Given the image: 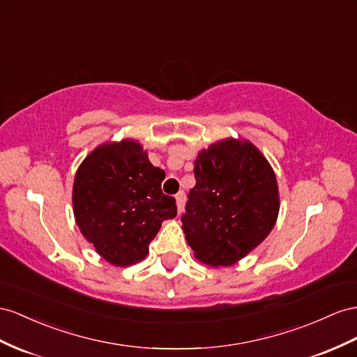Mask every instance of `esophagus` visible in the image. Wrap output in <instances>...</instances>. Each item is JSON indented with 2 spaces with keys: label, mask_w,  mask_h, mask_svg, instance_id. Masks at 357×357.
I'll list each match as a JSON object with an SVG mask.
<instances>
[{
  "label": "esophagus",
  "mask_w": 357,
  "mask_h": 357,
  "mask_svg": "<svg viewBox=\"0 0 357 357\" xmlns=\"http://www.w3.org/2000/svg\"><path fill=\"white\" fill-rule=\"evenodd\" d=\"M176 199V208H178V213L181 214L182 211H184V202H185V195L184 191H179V193L175 196Z\"/></svg>",
  "instance_id": "esophagus-1"
}]
</instances>
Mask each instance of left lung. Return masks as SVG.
I'll list each match as a JSON object with an SVG mask.
<instances>
[{
	"label": "left lung",
	"mask_w": 357,
	"mask_h": 357,
	"mask_svg": "<svg viewBox=\"0 0 357 357\" xmlns=\"http://www.w3.org/2000/svg\"><path fill=\"white\" fill-rule=\"evenodd\" d=\"M195 178L181 217L187 243L208 266H234L278 220L276 175L257 146L225 139L197 153Z\"/></svg>",
	"instance_id": "left-lung-1"
}]
</instances>
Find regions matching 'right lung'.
Here are the masks:
<instances>
[{
	"label": "right lung",
	"mask_w": 357,
	"mask_h": 357,
	"mask_svg": "<svg viewBox=\"0 0 357 357\" xmlns=\"http://www.w3.org/2000/svg\"><path fill=\"white\" fill-rule=\"evenodd\" d=\"M164 178L130 139L100 144L81 162L72 190L75 222L107 262H140L161 223L176 217L175 197L161 191Z\"/></svg>",
	"instance_id": "obj_1"
}]
</instances>
